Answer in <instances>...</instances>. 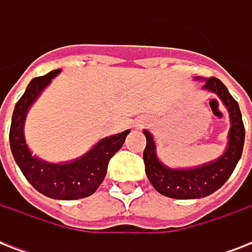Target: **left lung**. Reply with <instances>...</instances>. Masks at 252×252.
I'll list each match as a JSON object with an SVG mask.
<instances>
[{"label":"left lung","mask_w":252,"mask_h":252,"mask_svg":"<svg viewBox=\"0 0 252 252\" xmlns=\"http://www.w3.org/2000/svg\"><path fill=\"white\" fill-rule=\"evenodd\" d=\"M203 89L215 93L229 111L230 130L225 153L216 161L192 168H170L157 157L156 142L150 132L144 130L146 146L144 163L148 179L161 195L172 199H201L217 191L233 174L245 144V126L237 100L230 95L227 87L216 77L204 82Z\"/></svg>","instance_id":"obj_1"}]
</instances>
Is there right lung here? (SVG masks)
<instances>
[{
	"mask_svg": "<svg viewBox=\"0 0 252 252\" xmlns=\"http://www.w3.org/2000/svg\"><path fill=\"white\" fill-rule=\"evenodd\" d=\"M59 73L60 69L33 78L17 102L10 126V149L25 178L36 191L56 200L82 199L98 189L107 174L108 161L122 148L130 130L102 138L82 157L65 163H49L32 156L23 132L26 115Z\"/></svg>",
	"mask_w": 252,
	"mask_h": 252,
	"instance_id": "right-lung-1",
	"label": "right lung"
}]
</instances>
